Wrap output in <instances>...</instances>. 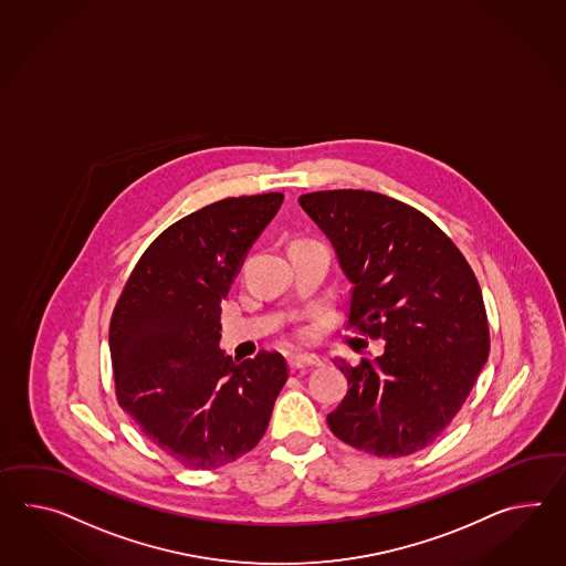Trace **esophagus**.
Wrapping results in <instances>:
<instances>
[{"label": "esophagus", "mask_w": 566, "mask_h": 566, "mask_svg": "<svg viewBox=\"0 0 566 566\" xmlns=\"http://www.w3.org/2000/svg\"><path fill=\"white\" fill-rule=\"evenodd\" d=\"M290 370H301L308 366H321V359L317 356H308V354H298L289 359Z\"/></svg>", "instance_id": "34e87169"}]
</instances>
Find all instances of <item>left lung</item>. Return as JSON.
Instances as JSON below:
<instances>
[{
	"label": "left lung",
	"instance_id": "1",
	"mask_svg": "<svg viewBox=\"0 0 566 566\" xmlns=\"http://www.w3.org/2000/svg\"><path fill=\"white\" fill-rule=\"evenodd\" d=\"M352 282L347 327L385 339L358 366L335 359L349 390L327 423L380 458L423 450L450 426L489 358L483 292L452 239L385 193H303Z\"/></svg>",
	"mask_w": 566,
	"mask_h": 566
}]
</instances>
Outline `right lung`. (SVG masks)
I'll return each mask as SVG.
<instances>
[{
    "label": "right lung",
    "mask_w": 566,
    "mask_h": 566,
    "mask_svg": "<svg viewBox=\"0 0 566 566\" xmlns=\"http://www.w3.org/2000/svg\"><path fill=\"white\" fill-rule=\"evenodd\" d=\"M282 200L224 198L174 222L140 255L112 313L118 402L188 469H219L253 450L286 385L277 352L234 364L219 347L222 298Z\"/></svg>",
    "instance_id": "right-lung-1"
}]
</instances>
